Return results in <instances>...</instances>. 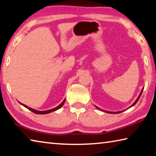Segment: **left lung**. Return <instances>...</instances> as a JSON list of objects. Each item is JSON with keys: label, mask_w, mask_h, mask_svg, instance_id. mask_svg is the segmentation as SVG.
Instances as JSON below:
<instances>
[{"label": "left lung", "mask_w": 156, "mask_h": 156, "mask_svg": "<svg viewBox=\"0 0 156 156\" xmlns=\"http://www.w3.org/2000/svg\"><path fill=\"white\" fill-rule=\"evenodd\" d=\"M142 91H143V88H142V91H141V93H140V94L139 95V96H138V98H136V100H135V102L133 103V105H131V106L129 107V108H130V107H133L134 105H135L136 102H138V100H139V99H140V96H141V95H142ZM95 107H96V108L98 109H99L100 111H102V112H106V113H108V114H119V113H121V112H123V111H121V112H109V111H105V110H103V109H100L99 107H96L95 106Z\"/></svg>", "instance_id": "8db88e82"}]
</instances>
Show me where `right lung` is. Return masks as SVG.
I'll list each match as a JSON object with an SVG mask.
<instances>
[{
  "label": "right lung",
  "mask_w": 156,
  "mask_h": 156,
  "mask_svg": "<svg viewBox=\"0 0 156 156\" xmlns=\"http://www.w3.org/2000/svg\"><path fill=\"white\" fill-rule=\"evenodd\" d=\"M65 101H66V99H64V100H63V101L61 103V104H60L59 105H58V106H57L56 107H54V108H53V109H49V110H45V111H38V110L34 109L31 108V107H29L26 106V105H23V104H22V103H21V102H20L21 105H23V107H25L26 108H27L28 109H29L30 111L33 112V113H35V114H47L51 113V112H52L56 111V110L59 109L60 108H61V107L62 106H63V104H64V103H65Z\"/></svg>",
  "instance_id": "right-lung-1"
}]
</instances>
